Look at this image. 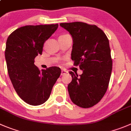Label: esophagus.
<instances>
[{
	"label": "esophagus",
	"instance_id": "34e87169",
	"mask_svg": "<svg viewBox=\"0 0 131 131\" xmlns=\"http://www.w3.org/2000/svg\"><path fill=\"white\" fill-rule=\"evenodd\" d=\"M68 73V71L65 70V69H62V72H61V75H65L66 74Z\"/></svg>",
	"mask_w": 131,
	"mask_h": 131
}]
</instances>
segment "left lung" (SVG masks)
Returning a JSON list of instances; mask_svg holds the SVG:
<instances>
[{"mask_svg": "<svg viewBox=\"0 0 131 131\" xmlns=\"http://www.w3.org/2000/svg\"><path fill=\"white\" fill-rule=\"evenodd\" d=\"M60 25L71 35V60L83 71L80 76L69 71L71 100L80 107H91L101 100L109 86L113 66L109 40L96 25L81 22Z\"/></svg>", "mask_w": 131, "mask_h": 131, "instance_id": "1", "label": "left lung"}]
</instances>
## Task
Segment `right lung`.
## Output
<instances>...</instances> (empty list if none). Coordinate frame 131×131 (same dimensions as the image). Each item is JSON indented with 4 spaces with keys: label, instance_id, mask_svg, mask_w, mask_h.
I'll list each match as a JSON object with an SVG mask.
<instances>
[{
    "label": "right lung",
    "instance_id": "1",
    "mask_svg": "<svg viewBox=\"0 0 131 131\" xmlns=\"http://www.w3.org/2000/svg\"><path fill=\"white\" fill-rule=\"evenodd\" d=\"M58 24L25 26L12 32L6 41L5 58L7 72L15 90L26 103L43 104L61 74L56 66L39 70L35 58L42 54L43 43L58 28Z\"/></svg>",
    "mask_w": 131,
    "mask_h": 131
}]
</instances>
